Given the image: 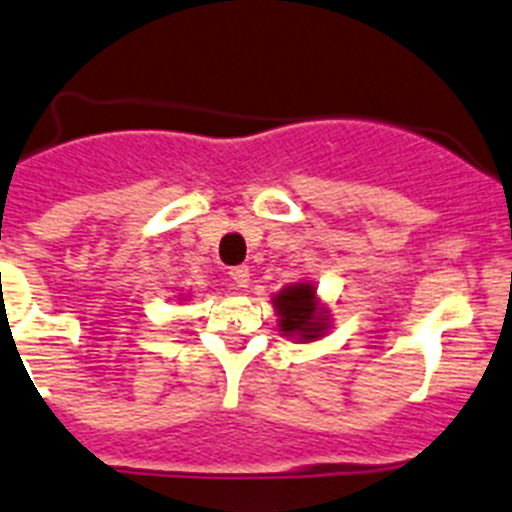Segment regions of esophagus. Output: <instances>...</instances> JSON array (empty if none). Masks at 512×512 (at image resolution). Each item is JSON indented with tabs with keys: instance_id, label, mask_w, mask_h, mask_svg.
Instances as JSON below:
<instances>
[{
	"instance_id": "esophagus-1",
	"label": "esophagus",
	"mask_w": 512,
	"mask_h": 512,
	"mask_svg": "<svg viewBox=\"0 0 512 512\" xmlns=\"http://www.w3.org/2000/svg\"><path fill=\"white\" fill-rule=\"evenodd\" d=\"M229 283H232L237 290L247 288V285H250V267L247 265L229 267Z\"/></svg>"
}]
</instances>
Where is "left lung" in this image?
<instances>
[{
    "label": "left lung",
    "mask_w": 512,
    "mask_h": 512,
    "mask_svg": "<svg viewBox=\"0 0 512 512\" xmlns=\"http://www.w3.org/2000/svg\"><path fill=\"white\" fill-rule=\"evenodd\" d=\"M272 305L280 318V331L298 336V341H315L328 328V315L315 298V288L310 283H295L280 290Z\"/></svg>",
    "instance_id": "8db88e82"
}]
</instances>
